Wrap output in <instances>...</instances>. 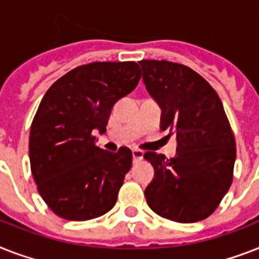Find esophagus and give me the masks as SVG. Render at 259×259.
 <instances>
[{
	"instance_id": "esophagus-1",
	"label": "esophagus",
	"mask_w": 259,
	"mask_h": 259,
	"mask_svg": "<svg viewBox=\"0 0 259 259\" xmlns=\"http://www.w3.org/2000/svg\"><path fill=\"white\" fill-rule=\"evenodd\" d=\"M142 158H144V152L140 149H133V160L134 162L141 161Z\"/></svg>"
}]
</instances>
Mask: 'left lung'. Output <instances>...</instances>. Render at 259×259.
Wrapping results in <instances>:
<instances>
[{
  "label": "left lung",
  "mask_w": 259,
  "mask_h": 259,
  "mask_svg": "<svg viewBox=\"0 0 259 259\" xmlns=\"http://www.w3.org/2000/svg\"><path fill=\"white\" fill-rule=\"evenodd\" d=\"M146 90L161 106V130L177 140L170 160L156 152L144 157L154 168L145 189L152 211L179 223H195L218 208L233 183L235 138L221 98L189 67L141 60Z\"/></svg>",
  "instance_id": "left-lung-1"
}]
</instances>
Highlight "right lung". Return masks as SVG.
<instances>
[{"label": "right lung", "mask_w": 259, "mask_h": 259, "mask_svg": "<svg viewBox=\"0 0 259 259\" xmlns=\"http://www.w3.org/2000/svg\"><path fill=\"white\" fill-rule=\"evenodd\" d=\"M141 78L136 62H95L58 79L42 97L29 134L30 170L42 200L67 221H90L117 201L132 150L117 153L95 145L114 103Z\"/></svg>", "instance_id": "1"}]
</instances>
